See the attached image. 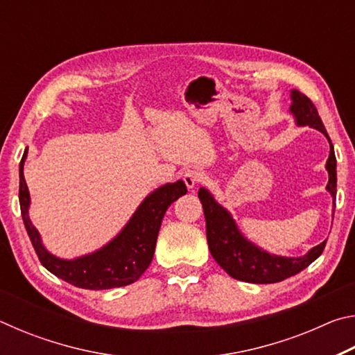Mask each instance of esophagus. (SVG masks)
Here are the masks:
<instances>
[{
	"instance_id": "34e87169",
	"label": "esophagus",
	"mask_w": 355,
	"mask_h": 355,
	"mask_svg": "<svg viewBox=\"0 0 355 355\" xmlns=\"http://www.w3.org/2000/svg\"><path fill=\"white\" fill-rule=\"evenodd\" d=\"M183 180H184L186 186H188L189 189H192L196 184H199L203 182V180H205V175H203V172H200L199 169H191L184 173Z\"/></svg>"
}]
</instances>
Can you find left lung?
Masks as SVG:
<instances>
[{
  "label": "left lung",
  "mask_w": 355,
  "mask_h": 355,
  "mask_svg": "<svg viewBox=\"0 0 355 355\" xmlns=\"http://www.w3.org/2000/svg\"><path fill=\"white\" fill-rule=\"evenodd\" d=\"M291 97V112L296 116L297 123L309 125V127L320 130L321 133L327 136V131L324 128L322 120L318 114L313 101L299 91H293ZM327 139L330 142L329 136ZM326 167L329 171L327 191L335 199L336 159L332 142H330V155ZM199 199L202 202L203 213H205L207 241L209 252H211L213 258L218 261L219 266L228 275H232L233 279L249 282V284H275V282H282L307 268L310 263H313L322 254L324 248H326L327 241H322L304 257L286 258L271 255L243 238L232 216L214 202L207 189L202 188L199 191Z\"/></svg>",
  "instance_id": "1"
}]
</instances>
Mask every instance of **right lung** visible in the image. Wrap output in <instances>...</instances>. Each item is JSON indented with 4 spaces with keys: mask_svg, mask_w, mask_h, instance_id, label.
Instances as JSON below:
<instances>
[{
    "mask_svg": "<svg viewBox=\"0 0 355 355\" xmlns=\"http://www.w3.org/2000/svg\"><path fill=\"white\" fill-rule=\"evenodd\" d=\"M25 156L20 161V209L23 224L31 239L33 248L37 254L40 263L56 277L84 290H110V288L125 286L136 282L152 263L155 254L156 239L161 222L169 208L178 197L188 192L186 184L180 180L177 183L161 186L152 192L141 203L133 218L117 238L105 245L95 254L76 258V260H59L48 254L40 243L39 233L28 218L29 192L23 177V163Z\"/></svg>",
    "mask_w": 355,
    "mask_h": 355,
    "instance_id": "add662e5",
    "label": "right lung"
}]
</instances>
